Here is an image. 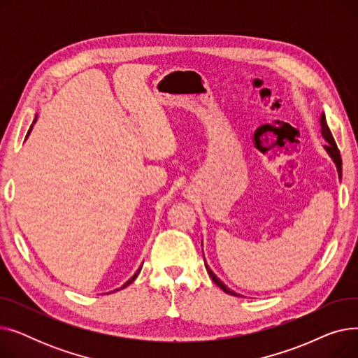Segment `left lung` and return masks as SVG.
<instances>
[{"label":"left lung","mask_w":358,"mask_h":358,"mask_svg":"<svg viewBox=\"0 0 358 358\" xmlns=\"http://www.w3.org/2000/svg\"><path fill=\"white\" fill-rule=\"evenodd\" d=\"M321 131H322V136H324V138H325V141L328 142V145H325L327 152H328V155L332 158V161L335 162V165H336V171H338V177L341 178V176H343V161H341V155H340V150H338L336 143H335V141H334V138H332L331 130H329V127H328V124H327V119H325V115H324V113L321 115ZM201 247H203V241H201ZM203 258H204V255H203ZM204 267H206V270H208V273H209L210 278L215 281V283H216V285H217V286H219L224 293L232 294V296H241V294L235 293L234 290H231L229 287H227V286L223 285V281H220V278H219V277H216V274L210 270V267L208 266V262H206V259H204Z\"/></svg>","instance_id":"8db88e82"}]
</instances>
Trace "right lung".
<instances>
[{
	"label": "right lung",
	"instance_id": "obj_1",
	"mask_svg": "<svg viewBox=\"0 0 358 358\" xmlns=\"http://www.w3.org/2000/svg\"><path fill=\"white\" fill-rule=\"evenodd\" d=\"M36 119H37V117H34V122H33V124H34V123H36ZM33 124H31V126H30V129H29V131H27V135H26V139H27V136H29V135H30V131H31V129H33ZM141 268H142V266H141V267H139V270H138V271H136V273H135V274H134V277H131V278H129V280H127V281H126V283H124V285H123V286H122V287H120V289H124V287H126V286H129V285H130V283H131V281H135V278H136V277H138V274H139V273H141ZM117 290H119V289H117ZM117 290H115V292H117Z\"/></svg>",
	"mask_w": 358,
	"mask_h": 358
}]
</instances>
